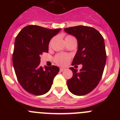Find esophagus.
Segmentation results:
<instances>
[{
  "label": "esophagus",
  "instance_id": "obj_1",
  "mask_svg": "<svg viewBox=\"0 0 120 120\" xmlns=\"http://www.w3.org/2000/svg\"><path fill=\"white\" fill-rule=\"evenodd\" d=\"M65 68H60V69H59V70H60V71L61 72H62L63 71L65 70Z\"/></svg>",
  "mask_w": 120,
  "mask_h": 120
}]
</instances>
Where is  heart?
I'll return each instance as SVG.
<instances>
[{"mask_svg": "<svg viewBox=\"0 0 120 120\" xmlns=\"http://www.w3.org/2000/svg\"><path fill=\"white\" fill-rule=\"evenodd\" d=\"M70 38H75L71 35H67L65 37V40H67ZM70 59V56L69 55L65 53H59L55 56L54 61L58 65L61 66H65L68 63Z\"/></svg>", "mask_w": 120, "mask_h": 120, "instance_id": "obj_1", "label": "heart"}]
</instances>
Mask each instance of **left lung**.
I'll return each mask as SVG.
<instances>
[{
    "mask_svg": "<svg viewBox=\"0 0 120 120\" xmlns=\"http://www.w3.org/2000/svg\"><path fill=\"white\" fill-rule=\"evenodd\" d=\"M64 31L76 38L78 49L72 65L82 64L80 71L73 67V77L67 82L68 88L76 96H84L91 92L102 77L106 61L103 37L96 29L77 26L64 29Z\"/></svg>",
    "mask_w": 120,
    "mask_h": 120,
    "instance_id": "obj_1",
    "label": "left lung"
}]
</instances>
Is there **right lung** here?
<instances>
[{
  "label": "right lung",
  "instance_id": "add662e5",
  "mask_svg": "<svg viewBox=\"0 0 120 120\" xmlns=\"http://www.w3.org/2000/svg\"><path fill=\"white\" fill-rule=\"evenodd\" d=\"M61 30L29 25L16 37L12 55L14 68L20 84L30 94L41 96L47 93L59 71L57 66L43 68L40 64L41 55L48 52L50 41Z\"/></svg>",
  "mask_w": 120,
  "mask_h": 120
}]
</instances>
